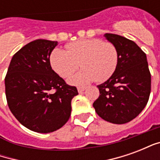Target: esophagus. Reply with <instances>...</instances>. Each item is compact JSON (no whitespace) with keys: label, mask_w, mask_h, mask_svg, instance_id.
Segmentation results:
<instances>
[{"label":"esophagus","mask_w":160,"mask_h":160,"mask_svg":"<svg viewBox=\"0 0 160 160\" xmlns=\"http://www.w3.org/2000/svg\"><path fill=\"white\" fill-rule=\"evenodd\" d=\"M85 90H86V88H85V87H78V92H79L80 93L83 92Z\"/></svg>","instance_id":"esophagus-1"}]
</instances>
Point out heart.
<instances>
[{
	"label": "heart",
	"instance_id": "1",
	"mask_svg": "<svg viewBox=\"0 0 160 160\" xmlns=\"http://www.w3.org/2000/svg\"><path fill=\"white\" fill-rule=\"evenodd\" d=\"M66 50L55 49L49 56L52 69L62 78H68L79 68L83 69L68 80L72 85L83 86L96 80L103 82L114 73L118 56L115 46L100 39H80L67 44Z\"/></svg>",
	"mask_w": 160,
	"mask_h": 160
}]
</instances>
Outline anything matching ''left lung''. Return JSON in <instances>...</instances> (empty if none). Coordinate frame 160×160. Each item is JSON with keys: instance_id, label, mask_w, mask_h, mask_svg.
<instances>
[{"instance_id": "1", "label": "left lung", "mask_w": 160, "mask_h": 160, "mask_svg": "<svg viewBox=\"0 0 160 160\" xmlns=\"http://www.w3.org/2000/svg\"><path fill=\"white\" fill-rule=\"evenodd\" d=\"M104 37L117 49L118 66L109 80L98 86L99 97L93 107L104 120L123 124L136 118L148 104L151 74L147 56L135 42L117 34Z\"/></svg>"}]
</instances>
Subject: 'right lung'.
Segmentation results:
<instances>
[{"instance_id": "1", "label": "right lung", "mask_w": 160, "mask_h": 160, "mask_svg": "<svg viewBox=\"0 0 160 160\" xmlns=\"http://www.w3.org/2000/svg\"><path fill=\"white\" fill-rule=\"evenodd\" d=\"M56 41L38 39L12 56L5 78L6 97L12 115L38 133L59 129L69 119L75 87L65 83L52 69L49 56Z\"/></svg>"}]
</instances>
